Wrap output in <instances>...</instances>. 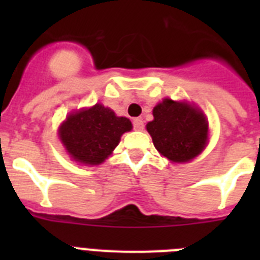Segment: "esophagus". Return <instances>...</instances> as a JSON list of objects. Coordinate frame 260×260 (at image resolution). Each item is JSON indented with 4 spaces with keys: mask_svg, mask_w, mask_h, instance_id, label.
<instances>
[{
    "mask_svg": "<svg viewBox=\"0 0 260 260\" xmlns=\"http://www.w3.org/2000/svg\"><path fill=\"white\" fill-rule=\"evenodd\" d=\"M133 125H134V128L135 130H143L144 127V123H143V119L142 118H134V121H133Z\"/></svg>",
    "mask_w": 260,
    "mask_h": 260,
    "instance_id": "34e87169",
    "label": "esophagus"
}]
</instances>
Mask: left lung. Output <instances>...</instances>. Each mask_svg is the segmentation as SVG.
Instances as JSON below:
<instances>
[{
	"label": "left lung",
	"mask_w": 260,
	"mask_h": 260,
	"mask_svg": "<svg viewBox=\"0 0 260 260\" xmlns=\"http://www.w3.org/2000/svg\"><path fill=\"white\" fill-rule=\"evenodd\" d=\"M147 123L153 146L172 162H187L208 143V121L199 108L186 102L164 99L152 110Z\"/></svg>",
	"instance_id": "obj_1"
}]
</instances>
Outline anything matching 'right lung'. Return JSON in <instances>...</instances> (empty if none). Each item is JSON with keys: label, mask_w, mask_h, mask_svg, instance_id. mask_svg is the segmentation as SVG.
I'll use <instances>...</instances> for the list:
<instances>
[{"label": "right lung", "mask_w": 260, "mask_h": 260, "mask_svg": "<svg viewBox=\"0 0 260 260\" xmlns=\"http://www.w3.org/2000/svg\"><path fill=\"white\" fill-rule=\"evenodd\" d=\"M132 128L130 119L116 116L103 104H95L69 114L59 126L58 137L74 161L99 165L112 155L123 133Z\"/></svg>", "instance_id": "1"}]
</instances>
